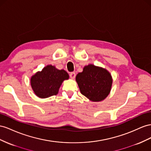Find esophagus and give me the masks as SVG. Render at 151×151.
Segmentation results:
<instances>
[{"mask_svg":"<svg viewBox=\"0 0 151 151\" xmlns=\"http://www.w3.org/2000/svg\"><path fill=\"white\" fill-rule=\"evenodd\" d=\"M70 78H71V79H74L75 78V77H76V73H75L74 72H70Z\"/></svg>","mask_w":151,"mask_h":151,"instance_id":"34e87169","label":"esophagus"}]
</instances>
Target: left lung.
I'll return each mask as SVG.
<instances>
[{
    "label": "left lung",
    "instance_id": "8db88e82",
    "mask_svg": "<svg viewBox=\"0 0 151 151\" xmlns=\"http://www.w3.org/2000/svg\"><path fill=\"white\" fill-rule=\"evenodd\" d=\"M76 79L81 94L93 101L104 100L111 91V75L105 69L93 65L85 66L83 71L77 74Z\"/></svg>",
    "mask_w": 151,
    "mask_h": 151
}]
</instances>
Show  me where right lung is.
<instances>
[{"mask_svg":"<svg viewBox=\"0 0 151 151\" xmlns=\"http://www.w3.org/2000/svg\"><path fill=\"white\" fill-rule=\"evenodd\" d=\"M68 77L67 72L64 70L47 65L32 77L30 83L35 94L44 99L58 94L62 82Z\"/></svg>","mask_w":151,"mask_h":151,"instance_id":"right-lung-1","label":"right lung"}]
</instances>
